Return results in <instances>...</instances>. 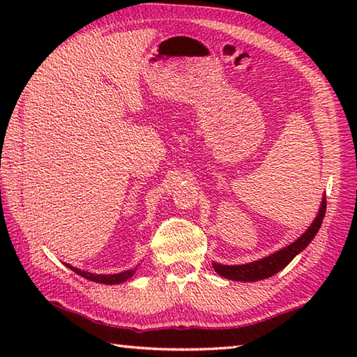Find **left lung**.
Listing matches in <instances>:
<instances>
[{
	"instance_id": "8db88e82",
	"label": "left lung",
	"mask_w": 357,
	"mask_h": 357,
	"mask_svg": "<svg viewBox=\"0 0 357 357\" xmlns=\"http://www.w3.org/2000/svg\"><path fill=\"white\" fill-rule=\"evenodd\" d=\"M325 210H327V199H325V195H324L319 211H317V216L314 218V221L305 230V233H302L301 236L294 242H291L290 245L280 248L278 252H275L270 256H265L259 261H253L242 265H224V264L213 262L215 271L222 278L231 279V280H242V282H255V280L267 279L273 275H276L278 271L285 268L287 265L293 261V257L296 255H299L302 250H305V247L310 244V242L314 239L316 233L319 231L322 225Z\"/></svg>"
}]
</instances>
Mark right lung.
<instances>
[{
  "label": "right lung",
  "instance_id": "add662e5",
  "mask_svg": "<svg viewBox=\"0 0 357 357\" xmlns=\"http://www.w3.org/2000/svg\"><path fill=\"white\" fill-rule=\"evenodd\" d=\"M66 265L72 271H75L77 275H79L82 278H86L89 280H93V282H98V284H107V285L123 284V282H126V280L130 279L136 273V268H130V270H126V271H121V273H115V275H95V273H90V271L79 270L77 267H72L70 264H66Z\"/></svg>",
  "mask_w": 357,
  "mask_h": 357
}]
</instances>
